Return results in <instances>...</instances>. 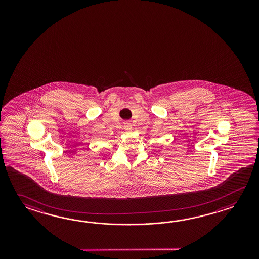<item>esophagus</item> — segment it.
<instances>
[{"label": "esophagus", "mask_w": 259, "mask_h": 259, "mask_svg": "<svg viewBox=\"0 0 259 259\" xmlns=\"http://www.w3.org/2000/svg\"><path fill=\"white\" fill-rule=\"evenodd\" d=\"M124 124H125V125H124V130H125L126 132H131V131L132 130V124H131L130 122L127 121L125 122Z\"/></svg>", "instance_id": "1"}]
</instances>
